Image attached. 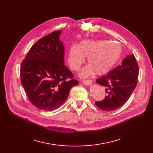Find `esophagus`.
I'll use <instances>...</instances> for the list:
<instances>
[{
  "label": "esophagus",
  "mask_w": 153,
  "mask_h": 153,
  "mask_svg": "<svg viewBox=\"0 0 153 153\" xmlns=\"http://www.w3.org/2000/svg\"><path fill=\"white\" fill-rule=\"evenodd\" d=\"M82 82L85 85H91L92 83V81H91V80H87V81H82Z\"/></svg>",
  "instance_id": "34e87169"
}]
</instances>
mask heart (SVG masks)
Here are the masks:
<instances>
[{
  "instance_id": "1",
  "label": "heart",
  "mask_w": 153,
  "mask_h": 153,
  "mask_svg": "<svg viewBox=\"0 0 153 153\" xmlns=\"http://www.w3.org/2000/svg\"><path fill=\"white\" fill-rule=\"evenodd\" d=\"M122 55V48L115 42L105 39H84L77 46H72L69 51L68 62L77 71L87 57V64L80 76L87 77L95 72L97 75L107 74L115 66Z\"/></svg>"
}]
</instances>
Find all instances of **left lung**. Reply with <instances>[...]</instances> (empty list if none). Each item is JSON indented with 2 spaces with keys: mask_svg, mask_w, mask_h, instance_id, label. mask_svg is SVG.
<instances>
[{
  "mask_svg": "<svg viewBox=\"0 0 153 153\" xmlns=\"http://www.w3.org/2000/svg\"><path fill=\"white\" fill-rule=\"evenodd\" d=\"M139 68L134 54L128 55L121 65L96 80L105 87L107 95L95 105L102 110L111 111L122 107L128 100L138 82Z\"/></svg>",
  "mask_w": 153,
  "mask_h": 153,
  "instance_id": "8db88e82",
  "label": "left lung"
}]
</instances>
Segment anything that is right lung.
Instances as JSON below:
<instances>
[{
	"label": "right lung",
	"instance_id": "right-lung-1",
	"mask_svg": "<svg viewBox=\"0 0 153 153\" xmlns=\"http://www.w3.org/2000/svg\"><path fill=\"white\" fill-rule=\"evenodd\" d=\"M61 32L54 31L38 40L21 64V82L28 99L45 111L58 108L67 100L71 88L79 84L64 65Z\"/></svg>",
	"mask_w": 153,
	"mask_h": 153
}]
</instances>
